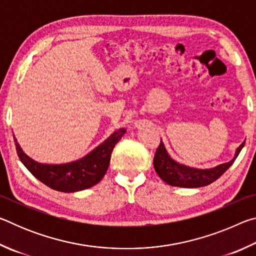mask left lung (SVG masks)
I'll list each match as a JSON object with an SVG mask.
<instances>
[{"label":"left lung","instance_id":"obj_1","mask_svg":"<svg viewBox=\"0 0 256 256\" xmlns=\"http://www.w3.org/2000/svg\"><path fill=\"white\" fill-rule=\"evenodd\" d=\"M244 144L245 142H242L238 146L234 157L227 162L216 164L212 168H196L186 166V164L172 159L168 154L164 142L160 140V144L154 158V167L160 178L172 186L188 188H202V186L209 185L212 182L218 180L232 166Z\"/></svg>","mask_w":256,"mask_h":256}]
</instances>
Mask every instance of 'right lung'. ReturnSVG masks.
<instances>
[{
    "label": "right lung",
    "instance_id": "obj_1",
    "mask_svg": "<svg viewBox=\"0 0 256 256\" xmlns=\"http://www.w3.org/2000/svg\"><path fill=\"white\" fill-rule=\"evenodd\" d=\"M124 133L125 128L116 130L84 157L66 164L38 162L24 154L14 134V138L21 162L38 180L58 192L73 193L92 188L102 180L110 166L112 151Z\"/></svg>",
    "mask_w": 256,
    "mask_h": 256
}]
</instances>
